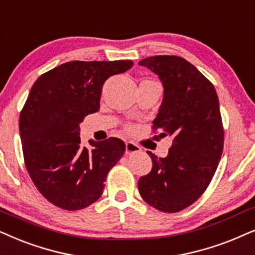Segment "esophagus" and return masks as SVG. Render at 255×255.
<instances>
[{"mask_svg":"<svg viewBox=\"0 0 255 255\" xmlns=\"http://www.w3.org/2000/svg\"><path fill=\"white\" fill-rule=\"evenodd\" d=\"M140 151V146H138V145L134 144L133 141H127V144H125V154H128V156L133 153H138V152Z\"/></svg>","mask_w":255,"mask_h":255,"instance_id":"34e87169","label":"esophagus"}]
</instances>
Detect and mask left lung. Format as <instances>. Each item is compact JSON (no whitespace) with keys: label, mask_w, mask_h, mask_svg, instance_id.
<instances>
[{"label":"left lung","mask_w":255,"mask_h":255,"mask_svg":"<svg viewBox=\"0 0 255 255\" xmlns=\"http://www.w3.org/2000/svg\"><path fill=\"white\" fill-rule=\"evenodd\" d=\"M158 75L164 97L153 121L160 137L170 135L165 158L147 151L152 170L138 180L143 199L161 212H179L205 192L224 148L216 89L194 65L178 56H152L138 63Z\"/></svg>","instance_id":"obj_1"}]
</instances>
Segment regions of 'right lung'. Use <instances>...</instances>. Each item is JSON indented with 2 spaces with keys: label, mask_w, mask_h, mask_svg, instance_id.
<instances>
[{
  "label": "right lung",
  "mask_w": 255,
  "mask_h": 255,
  "mask_svg": "<svg viewBox=\"0 0 255 255\" xmlns=\"http://www.w3.org/2000/svg\"><path fill=\"white\" fill-rule=\"evenodd\" d=\"M132 61H72L36 79L19 115L23 156L35 186L45 199L68 211L82 210L103 193L109 171L125 152L118 138L89 140L79 124L99 110L102 88Z\"/></svg>",
  "instance_id": "right-lung-1"
}]
</instances>
